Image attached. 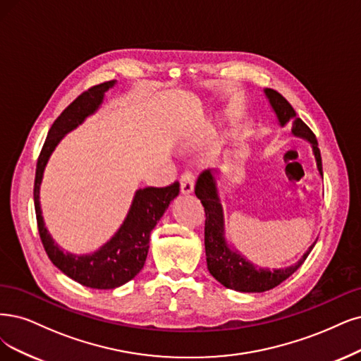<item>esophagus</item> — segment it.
Wrapping results in <instances>:
<instances>
[{"label":"esophagus","mask_w":361,"mask_h":361,"mask_svg":"<svg viewBox=\"0 0 361 361\" xmlns=\"http://www.w3.org/2000/svg\"><path fill=\"white\" fill-rule=\"evenodd\" d=\"M180 189L183 195H190L195 190V177L192 171H184L180 178Z\"/></svg>","instance_id":"obj_1"}]
</instances>
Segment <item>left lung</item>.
I'll use <instances>...</instances> for the list:
<instances>
[{
	"instance_id": "8db88e82",
	"label": "left lung",
	"mask_w": 361,
	"mask_h": 361,
	"mask_svg": "<svg viewBox=\"0 0 361 361\" xmlns=\"http://www.w3.org/2000/svg\"><path fill=\"white\" fill-rule=\"evenodd\" d=\"M264 95L269 99L279 125L286 126L290 123L293 135L303 138L311 144L318 173L323 177L322 153H319L314 132L305 125L302 118L298 117L296 111L293 110V106L281 93H278L274 89H264ZM195 193L205 208V255L208 271L226 288L243 293H262L279 286L300 268L317 243L315 241L308 248V251L305 252L296 264H291L288 268L274 271L259 268L257 264H252L250 260H247L241 252L233 250L229 245L228 239H226L224 211L220 199L219 184L217 178L212 176L211 169L204 171L197 177Z\"/></svg>"
}]
</instances>
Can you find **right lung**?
Returning a JSON list of instances; mask_svg holds the SVG:
<instances>
[{
	"instance_id": "1",
	"label": "right lung",
	"mask_w": 361,
	"mask_h": 361,
	"mask_svg": "<svg viewBox=\"0 0 361 361\" xmlns=\"http://www.w3.org/2000/svg\"><path fill=\"white\" fill-rule=\"evenodd\" d=\"M116 85V80L93 86L77 97L61 116L53 122L46 142L38 156L34 183V205L37 214L38 233L51 263L61 272L78 284L109 290L126 284L142 269L149 252L150 233L164 216L169 204L180 193L178 181L166 188H144L133 195L130 208L118 231L101 248L92 255H73L63 251L46 229L39 207V185H42L44 168L56 145L66 133L85 122V118L95 113L104 101L105 92Z\"/></svg>"
}]
</instances>
